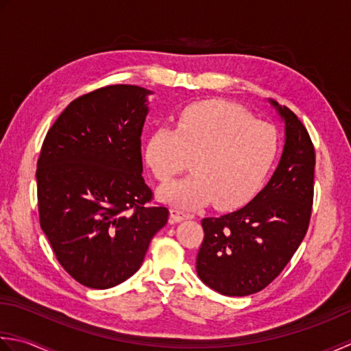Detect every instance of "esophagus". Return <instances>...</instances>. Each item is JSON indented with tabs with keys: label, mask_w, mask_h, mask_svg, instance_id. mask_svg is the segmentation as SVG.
<instances>
[{
	"label": "esophagus",
	"mask_w": 351,
	"mask_h": 351,
	"mask_svg": "<svg viewBox=\"0 0 351 351\" xmlns=\"http://www.w3.org/2000/svg\"><path fill=\"white\" fill-rule=\"evenodd\" d=\"M189 218H191L189 213L178 209V207H173V209H171V223H180V221L189 219Z\"/></svg>",
	"instance_id": "obj_1"
}]
</instances>
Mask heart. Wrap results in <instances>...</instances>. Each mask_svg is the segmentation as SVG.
<instances>
[{"instance_id": "obj_1", "label": "heart", "mask_w": 351, "mask_h": 351, "mask_svg": "<svg viewBox=\"0 0 351 351\" xmlns=\"http://www.w3.org/2000/svg\"><path fill=\"white\" fill-rule=\"evenodd\" d=\"M277 153L273 125L253 119L242 107L207 99L178 113L176 130L159 127L145 145L147 165L162 183L189 165L194 174L160 191L178 209L213 202L219 209L244 206L259 191Z\"/></svg>"}]
</instances>
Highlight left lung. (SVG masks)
I'll list each match as a JSON object with an SVG mask.
<instances>
[{"instance_id": "1", "label": "left lung", "mask_w": 351, "mask_h": 351, "mask_svg": "<svg viewBox=\"0 0 351 351\" xmlns=\"http://www.w3.org/2000/svg\"><path fill=\"white\" fill-rule=\"evenodd\" d=\"M285 123L278 165L259 194L242 209L204 218L197 274L228 297L262 291L288 265L311 221L315 149L294 112L271 99Z\"/></svg>"}]
</instances>
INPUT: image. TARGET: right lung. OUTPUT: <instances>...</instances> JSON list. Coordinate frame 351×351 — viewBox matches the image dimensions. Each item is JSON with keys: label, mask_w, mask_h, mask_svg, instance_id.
Listing matches in <instances>:
<instances>
[{"label": "right lung", "mask_w": 351, "mask_h": 351, "mask_svg": "<svg viewBox=\"0 0 351 351\" xmlns=\"http://www.w3.org/2000/svg\"><path fill=\"white\" fill-rule=\"evenodd\" d=\"M113 84L74 99L49 128L38 160L40 227L78 283L113 288L144 262L168 209L148 206L141 134L148 95Z\"/></svg>", "instance_id": "1"}]
</instances>
